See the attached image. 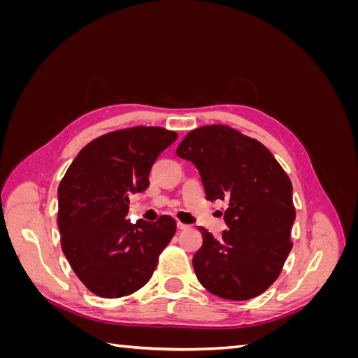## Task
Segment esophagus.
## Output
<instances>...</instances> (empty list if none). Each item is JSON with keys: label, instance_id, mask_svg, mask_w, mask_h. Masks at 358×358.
<instances>
[{"label": "esophagus", "instance_id": "34e87169", "mask_svg": "<svg viewBox=\"0 0 358 358\" xmlns=\"http://www.w3.org/2000/svg\"><path fill=\"white\" fill-rule=\"evenodd\" d=\"M176 227H178V230H180V231H185V230H189V229H191L189 225H187V224H182V222H178V224H176Z\"/></svg>", "mask_w": 358, "mask_h": 358}]
</instances>
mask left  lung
<instances>
[{
    "instance_id": "8db88e82",
    "label": "left lung",
    "mask_w": 358,
    "mask_h": 358,
    "mask_svg": "<svg viewBox=\"0 0 358 358\" xmlns=\"http://www.w3.org/2000/svg\"><path fill=\"white\" fill-rule=\"evenodd\" d=\"M197 167L206 197L227 200V230L215 237L203 227L192 258L200 284L227 300H249L278 279L291 251L296 220L292 185L270 150L225 125L192 129L176 149Z\"/></svg>"
}]
</instances>
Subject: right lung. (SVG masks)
<instances>
[{
	"label": "right lung",
	"mask_w": 358,
	"mask_h": 358,
	"mask_svg": "<svg viewBox=\"0 0 358 358\" xmlns=\"http://www.w3.org/2000/svg\"><path fill=\"white\" fill-rule=\"evenodd\" d=\"M178 134L159 127L119 129L92 140L58 187L62 252L83 285L104 299L142 288L176 231V221L127 220L129 196L149 187V171Z\"/></svg>",
	"instance_id": "add662e5"
}]
</instances>
